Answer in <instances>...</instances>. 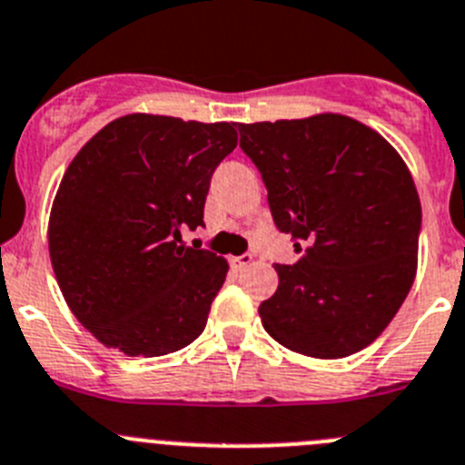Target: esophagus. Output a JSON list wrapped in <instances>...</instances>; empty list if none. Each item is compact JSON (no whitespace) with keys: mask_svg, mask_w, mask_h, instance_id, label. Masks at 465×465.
Masks as SVG:
<instances>
[{"mask_svg":"<svg viewBox=\"0 0 465 465\" xmlns=\"http://www.w3.org/2000/svg\"><path fill=\"white\" fill-rule=\"evenodd\" d=\"M253 262V255L244 253V255H235V258H230V265L235 267V270H246V267Z\"/></svg>","mask_w":465,"mask_h":465,"instance_id":"1","label":"esophagus"}]
</instances>
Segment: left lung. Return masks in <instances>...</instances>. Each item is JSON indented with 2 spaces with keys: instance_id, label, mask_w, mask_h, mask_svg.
<instances>
[{
  "instance_id": "1",
  "label": "left lung",
  "mask_w": 465,
  "mask_h": 465,
  "mask_svg": "<svg viewBox=\"0 0 465 465\" xmlns=\"http://www.w3.org/2000/svg\"><path fill=\"white\" fill-rule=\"evenodd\" d=\"M272 219L300 261L276 265L279 288L258 309L288 351L339 360L397 316L417 272L421 204L399 152L357 119L313 114L240 124Z\"/></svg>"
}]
</instances>
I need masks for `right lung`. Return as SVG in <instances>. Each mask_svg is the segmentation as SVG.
<instances>
[{
	"label": "right lung",
	"mask_w": 465,
	"mask_h": 465,
	"mask_svg": "<svg viewBox=\"0 0 465 465\" xmlns=\"http://www.w3.org/2000/svg\"><path fill=\"white\" fill-rule=\"evenodd\" d=\"M237 147L232 122L124 114L80 149L54 195L50 261L84 330L129 357L182 351L203 334L228 262L203 228L212 173Z\"/></svg>",
	"instance_id": "obj_1"
}]
</instances>
